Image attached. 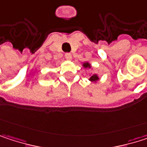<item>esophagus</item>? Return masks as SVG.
<instances>
[{
	"label": "esophagus",
	"mask_w": 147,
	"mask_h": 147,
	"mask_svg": "<svg viewBox=\"0 0 147 147\" xmlns=\"http://www.w3.org/2000/svg\"><path fill=\"white\" fill-rule=\"evenodd\" d=\"M65 58L66 59H68V60H71V54L70 53H66L65 54Z\"/></svg>",
	"instance_id": "1"
}]
</instances>
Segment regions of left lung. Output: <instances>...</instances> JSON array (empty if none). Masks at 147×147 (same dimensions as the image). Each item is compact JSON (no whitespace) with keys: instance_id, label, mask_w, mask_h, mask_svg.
<instances>
[{"instance_id":"8db88e82","label":"left lung","mask_w":147,"mask_h":147,"mask_svg":"<svg viewBox=\"0 0 147 147\" xmlns=\"http://www.w3.org/2000/svg\"><path fill=\"white\" fill-rule=\"evenodd\" d=\"M83 66H84V67H86V68H88V67H90V65H89L88 63H85V64L83 65ZM98 79H99V77H98L96 75H93V76L90 77V81H94V82L97 81Z\"/></svg>"}]
</instances>
